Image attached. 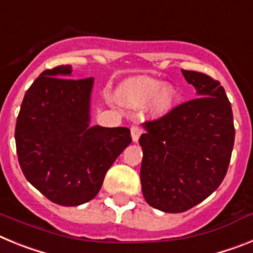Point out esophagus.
Listing matches in <instances>:
<instances>
[{
	"mask_svg": "<svg viewBox=\"0 0 253 253\" xmlns=\"http://www.w3.org/2000/svg\"><path fill=\"white\" fill-rule=\"evenodd\" d=\"M130 130H131V139H133L134 143H137L138 140H139L142 130H140V128H138V126H134V125L130 128Z\"/></svg>",
	"mask_w": 253,
	"mask_h": 253,
	"instance_id": "1",
	"label": "esophagus"
}]
</instances>
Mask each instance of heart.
Masks as SVG:
<instances>
[{
  "label": "heart",
  "instance_id": "1",
  "mask_svg": "<svg viewBox=\"0 0 253 253\" xmlns=\"http://www.w3.org/2000/svg\"><path fill=\"white\" fill-rule=\"evenodd\" d=\"M116 99L130 109H139L151 102L149 113L154 118H160L175 106L177 91L171 84L139 76L125 80L116 90Z\"/></svg>",
  "mask_w": 253,
  "mask_h": 253
}]
</instances>
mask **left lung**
Here are the masks:
<instances>
[{"mask_svg": "<svg viewBox=\"0 0 253 253\" xmlns=\"http://www.w3.org/2000/svg\"><path fill=\"white\" fill-rule=\"evenodd\" d=\"M196 99L143 124V196L165 213H182L215 191L234 144L233 113L223 86L204 73L181 69Z\"/></svg>", "mask_w": 253, "mask_h": 253, "instance_id": "8db88e82", "label": "left lung"}]
</instances>
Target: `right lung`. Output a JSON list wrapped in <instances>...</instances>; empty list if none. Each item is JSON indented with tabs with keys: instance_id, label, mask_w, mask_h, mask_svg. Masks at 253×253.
<instances>
[{
	"instance_id": "right-lung-1",
	"label": "right lung",
	"mask_w": 253,
	"mask_h": 253,
	"mask_svg": "<svg viewBox=\"0 0 253 253\" xmlns=\"http://www.w3.org/2000/svg\"><path fill=\"white\" fill-rule=\"evenodd\" d=\"M71 77V66L44 71L26 91L15 128L24 176L63 207L92 200L107 169L131 143L128 128L91 126L93 78Z\"/></svg>"
}]
</instances>
